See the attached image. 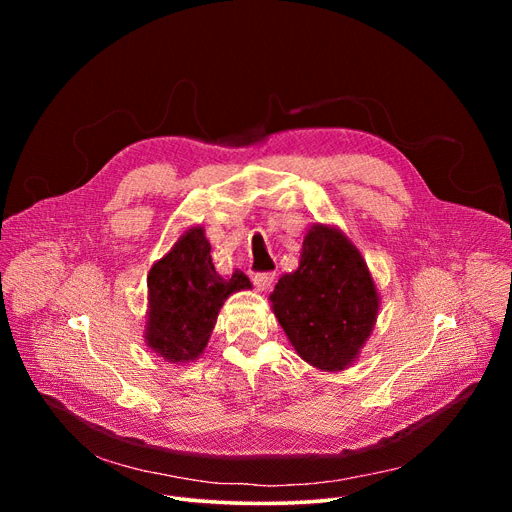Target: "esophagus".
Segmentation results:
<instances>
[{
  "label": "esophagus",
  "instance_id": "34e87169",
  "mask_svg": "<svg viewBox=\"0 0 512 512\" xmlns=\"http://www.w3.org/2000/svg\"><path fill=\"white\" fill-rule=\"evenodd\" d=\"M274 280H276L274 274H255V276H253V284H255V288H257L259 292L270 288V286L274 284Z\"/></svg>",
  "mask_w": 512,
  "mask_h": 512
}]
</instances>
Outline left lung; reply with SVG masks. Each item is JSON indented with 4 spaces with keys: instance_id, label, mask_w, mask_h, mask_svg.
Listing matches in <instances>:
<instances>
[{
    "instance_id": "1",
    "label": "left lung",
    "mask_w": 512,
    "mask_h": 512,
    "mask_svg": "<svg viewBox=\"0 0 512 512\" xmlns=\"http://www.w3.org/2000/svg\"><path fill=\"white\" fill-rule=\"evenodd\" d=\"M272 311L297 355L321 371L351 367L380 313L369 267L338 226L313 224L299 267L270 294Z\"/></svg>"
}]
</instances>
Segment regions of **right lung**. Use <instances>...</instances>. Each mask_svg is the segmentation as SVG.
Returning <instances> with one entry per match:
<instances>
[{
	"label": "right lung",
	"mask_w": 512,
	"mask_h": 512,
	"mask_svg": "<svg viewBox=\"0 0 512 512\" xmlns=\"http://www.w3.org/2000/svg\"><path fill=\"white\" fill-rule=\"evenodd\" d=\"M251 288V280L240 270L226 278L215 272L203 226L186 228L147 274V346L174 365L197 361L224 301Z\"/></svg>",
	"instance_id": "1"
}]
</instances>
